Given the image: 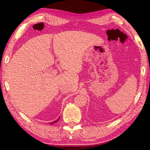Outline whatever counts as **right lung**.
Returning <instances> with one entry per match:
<instances>
[{
  "label": "right lung",
  "instance_id": "right-lung-1",
  "mask_svg": "<svg viewBox=\"0 0 150 150\" xmlns=\"http://www.w3.org/2000/svg\"><path fill=\"white\" fill-rule=\"evenodd\" d=\"M59 118H60V117H59V118H58L57 119V120H55V121H54V122H51V123H50V124H54V123H55V122H57L58 120H59Z\"/></svg>",
  "mask_w": 150,
  "mask_h": 150
}]
</instances>
